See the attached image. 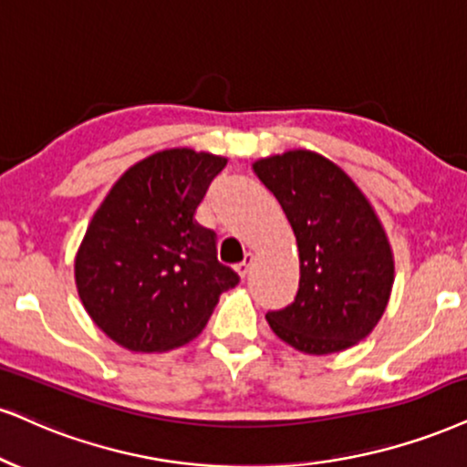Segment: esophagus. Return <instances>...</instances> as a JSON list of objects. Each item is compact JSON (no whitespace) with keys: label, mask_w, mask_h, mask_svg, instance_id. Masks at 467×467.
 <instances>
[{"label":"esophagus","mask_w":467,"mask_h":467,"mask_svg":"<svg viewBox=\"0 0 467 467\" xmlns=\"http://www.w3.org/2000/svg\"><path fill=\"white\" fill-rule=\"evenodd\" d=\"M251 264H253V255H251V253H246V255H244V260L243 262H240L238 264V266H235V270H238V275H240V277H246V275H249V270H251Z\"/></svg>","instance_id":"obj_1"}]
</instances>
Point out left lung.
<instances>
[{
	"mask_svg": "<svg viewBox=\"0 0 467 467\" xmlns=\"http://www.w3.org/2000/svg\"><path fill=\"white\" fill-rule=\"evenodd\" d=\"M296 235L301 279L287 307L268 312L275 336L307 355L355 347L381 320L394 255L377 212L325 155L295 149L253 164Z\"/></svg>",
	"mask_w": 467,
	"mask_h": 467,
	"instance_id": "obj_1",
	"label": "left lung"
}]
</instances>
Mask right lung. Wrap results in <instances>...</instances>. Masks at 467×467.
<instances>
[{"instance_id": "right-lung-1", "label": "right lung", "mask_w": 467, "mask_h": 467, "mask_svg": "<svg viewBox=\"0 0 467 467\" xmlns=\"http://www.w3.org/2000/svg\"><path fill=\"white\" fill-rule=\"evenodd\" d=\"M227 158L166 149L131 166L95 212L75 255L84 309L136 353L183 347L203 331L238 275L216 260V234L194 221Z\"/></svg>"}]
</instances>
